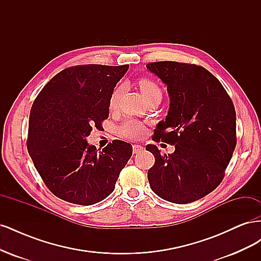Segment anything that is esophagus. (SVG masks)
I'll return each instance as SVG.
<instances>
[{"mask_svg":"<svg viewBox=\"0 0 261 261\" xmlns=\"http://www.w3.org/2000/svg\"><path fill=\"white\" fill-rule=\"evenodd\" d=\"M144 150V147L140 146V145H134L133 146V151L134 153H139Z\"/></svg>","mask_w":261,"mask_h":261,"instance_id":"1","label":"esophagus"}]
</instances>
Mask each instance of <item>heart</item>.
<instances>
[{"label":"heart","instance_id":"b5f03b06","mask_svg":"<svg viewBox=\"0 0 261 261\" xmlns=\"http://www.w3.org/2000/svg\"><path fill=\"white\" fill-rule=\"evenodd\" d=\"M138 85L145 100L149 97L154 96V94H161V88L159 87V85H158L155 82H153L152 80H150V78H146V77L140 78L138 81ZM121 93H122V87L116 86L113 89L111 96H110V100H109L110 110H115L117 108ZM118 134L125 138L137 139L144 136L145 127L143 124L135 120H127L118 126Z\"/></svg>","mask_w":261,"mask_h":261}]
</instances>
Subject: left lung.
<instances>
[{"mask_svg": "<svg viewBox=\"0 0 261 261\" xmlns=\"http://www.w3.org/2000/svg\"><path fill=\"white\" fill-rule=\"evenodd\" d=\"M146 67L168 86L170 109L152 140L175 146L162 155L156 146L148 171L152 191L162 199L188 203L220 185L236 147V113L224 87L209 70L188 63L162 61Z\"/></svg>", "mask_w": 261, "mask_h": 261, "instance_id": "obj_1", "label": "left lung"}]
</instances>
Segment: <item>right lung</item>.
<instances>
[{
    "instance_id": "obj_1",
    "label": "right lung",
    "mask_w": 261,
    "mask_h": 261,
    "mask_svg": "<svg viewBox=\"0 0 261 261\" xmlns=\"http://www.w3.org/2000/svg\"><path fill=\"white\" fill-rule=\"evenodd\" d=\"M129 65L70 66L39 92L29 116L27 149L45 186L75 204L111 194L133 147L115 139L102 151L86 137L109 117L110 96Z\"/></svg>"
}]
</instances>
